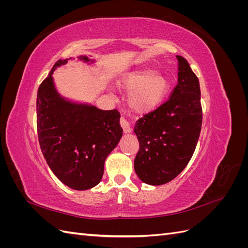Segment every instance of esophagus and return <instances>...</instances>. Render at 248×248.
<instances>
[{
  "label": "esophagus",
  "instance_id": "1",
  "mask_svg": "<svg viewBox=\"0 0 248 248\" xmlns=\"http://www.w3.org/2000/svg\"><path fill=\"white\" fill-rule=\"evenodd\" d=\"M120 124H121L122 128H123V131H124L125 133H129V132L131 131L130 124H129V122L127 121V120H126L124 117H122L121 120H120Z\"/></svg>",
  "mask_w": 248,
  "mask_h": 248
}]
</instances>
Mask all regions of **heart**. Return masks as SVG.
Instances as JSON below:
<instances>
[{"label":"heart","instance_id":"obj_1","mask_svg":"<svg viewBox=\"0 0 248 248\" xmlns=\"http://www.w3.org/2000/svg\"><path fill=\"white\" fill-rule=\"evenodd\" d=\"M119 87L129 92L128 106L138 114H148L158 108L170 90V80L151 68L136 69L120 79Z\"/></svg>","mask_w":248,"mask_h":248}]
</instances>
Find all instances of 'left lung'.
Returning <instances> with one entry per match:
<instances>
[{"mask_svg":"<svg viewBox=\"0 0 248 248\" xmlns=\"http://www.w3.org/2000/svg\"><path fill=\"white\" fill-rule=\"evenodd\" d=\"M178 60V84L170 99L134 125L140 150L134 170L142 182L162 185L181 172L196 150L202 128L200 82L188 62Z\"/></svg>","mask_w":248,"mask_h":248,"instance_id":"obj_1","label":"left lung"}]
</instances>
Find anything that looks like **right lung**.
<instances>
[{
  "mask_svg": "<svg viewBox=\"0 0 248 248\" xmlns=\"http://www.w3.org/2000/svg\"><path fill=\"white\" fill-rule=\"evenodd\" d=\"M72 58L59 60L37 93V131L42 154L66 186L87 190L98 184L104 161L123 134L117 109L102 110L87 102L67 99L58 92L52 73ZM78 61L94 64L87 56Z\"/></svg>",
  "mask_w": 248,
  "mask_h": 248,
  "instance_id": "add662e5",
  "label": "right lung"
}]
</instances>
